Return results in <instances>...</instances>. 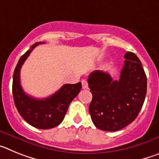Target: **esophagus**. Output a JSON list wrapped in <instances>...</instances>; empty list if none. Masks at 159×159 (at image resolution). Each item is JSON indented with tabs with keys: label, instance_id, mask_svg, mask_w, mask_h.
<instances>
[{
	"label": "esophagus",
	"instance_id": "esophagus-1",
	"mask_svg": "<svg viewBox=\"0 0 159 159\" xmlns=\"http://www.w3.org/2000/svg\"><path fill=\"white\" fill-rule=\"evenodd\" d=\"M82 88H84V89H87V88H88V82H87L86 80H82Z\"/></svg>",
	"mask_w": 159,
	"mask_h": 159
}]
</instances>
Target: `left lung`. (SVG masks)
I'll use <instances>...</instances> for the list:
<instances>
[{
  "mask_svg": "<svg viewBox=\"0 0 159 159\" xmlns=\"http://www.w3.org/2000/svg\"><path fill=\"white\" fill-rule=\"evenodd\" d=\"M124 65L119 80L110 74L94 71L88 79L92 94L89 112L97 128L116 131L134 121L141 110L147 94V75L134 53L124 55Z\"/></svg>",
  "mask_w": 159,
  "mask_h": 159,
  "instance_id": "1",
  "label": "left lung"
}]
</instances>
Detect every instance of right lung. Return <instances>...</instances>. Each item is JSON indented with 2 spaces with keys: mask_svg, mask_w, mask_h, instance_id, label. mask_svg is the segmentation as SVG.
Instances as JSON below:
<instances>
[{
  "mask_svg": "<svg viewBox=\"0 0 159 159\" xmlns=\"http://www.w3.org/2000/svg\"><path fill=\"white\" fill-rule=\"evenodd\" d=\"M40 43H35L20 58L13 73L12 95L18 112L29 124L38 129H50L62 123L70 102L80 93L82 85L80 82L64 84L56 93L42 99L25 93L20 85V71L32 50Z\"/></svg>",
  "mask_w": 159,
  "mask_h": 159,
  "instance_id": "obj_1",
  "label": "right lung"
}]
</instances>
